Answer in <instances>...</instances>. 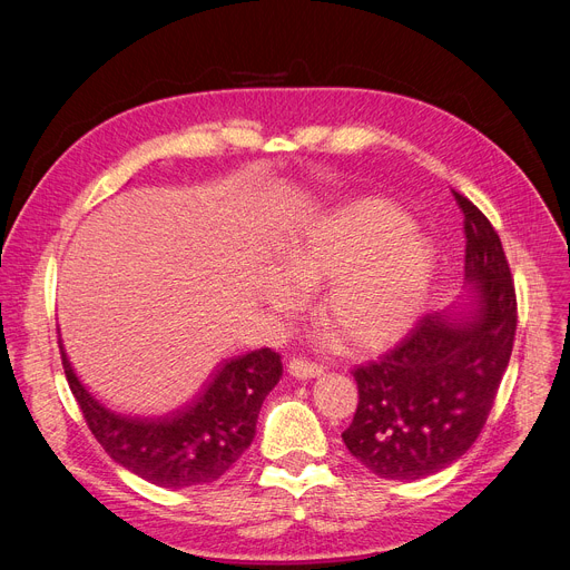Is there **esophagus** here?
Wrapping results in <instances>:
<instances>
[{
    "mask_svg": "<svg viewBox=\"0 0 570 570\" xmlns=\"http://www.w3.org/2000/svg\"><path fill=\"white\" fill-rule=\"evenodd\" d=\"M288 372L295 379H314V376L323 374V367L312 361H303V357H293V361H288Z\"/></svg>",
    "mask_w": 570,
    "mask_h": 570,
    "instance_id": "obj_1",
    "label": "esophagus"
}]
</instances>
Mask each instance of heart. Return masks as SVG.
<instances>
[{"label":"heart","instance_id":"obj_1","mask_svg":"<svg viewBox=\"0 0 570 570\" xmlns=\"http://www.w3.org/2000/svg\"><path fill=\"white\" fill-rule=\"evenodd\" d=\"M288 269H275L265 295L293 309L305 284L327 282L321 321L348 353H376L397 344L421 318L436 254L406 213L391 200L363 198L331 209L284 245Z\"/></svg>","mask_w":570,"mask_h":570}]
</instances>
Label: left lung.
Masks as SVG:
<instances>
[{"instance_id": "left-lung-1", "label": "left lung", "mask_w": 570, "mask_h": 570, "mask_svg": "<svg viewBox=\"0 0 570 570\" xmlns=\"http://www.w3.org/2000/svg\"><path fill=\"white\" fill-rule=\"evenodd\" d=\"M464 293L425 314L381 361L353 370L357 409L342 439L387 481H417L458 462L481 434L511 361L518 301L501 239L469 198Z\"/></svg>"}]
</instances>
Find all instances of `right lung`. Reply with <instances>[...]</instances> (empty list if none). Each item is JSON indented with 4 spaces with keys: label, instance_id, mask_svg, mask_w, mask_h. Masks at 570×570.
I'll return each mask as SVG.
<instances>
[{
    "label": "right lung",
    "instance_id": "obj_1",
    "mask_svg": "<svg viewBox=\"0 0 570 570\" xmlns=\"http://www.w3.org/2000/svg\"><path fill=\"white\" fill-rule=\"evenodd\" d=\"M62 365L104 451L142 481L170 490L213 483L243 458L254 441L261 404L282 379L279 353L258 348L224 361L194 400L153 417L104 406L85 391L65 351Z\"/></svg>",
    "mask_w": 570,
    "mask_h": 570
}]
</instances>
